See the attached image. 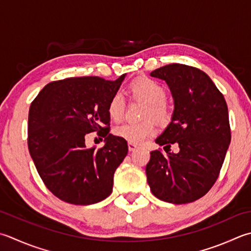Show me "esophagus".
<instances>
[{"label": "esophagus", "instance_id": "obj_1", "mask_svg": "<svg viewBox=\"0 0 251 251\" xmlns=\"http://www.w3.org/2000/svg\"><path fill=\"white\" fill-rule=\"evenodd\" d=\"M138 148V146L135 145V144H131V142H128V150L129 151H134Z\"/></svg>", "mask_w": 251, "mask_h": 251}]
</instances>
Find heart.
<instances>
[{"instance_id": "obj_1", "label": "heart", "mask_w": 251, "mask_h": 251, "mask_svg": "<svg viewBox=\"0 0 251 251\" xmlns=\"http://www.w3.org/2000/svg\"><path fill=\"white\" fill-rule=\"evenodd\" d=\"M129 92L138 99L147 102L144 111V119H152L158 123H166L171 117L170 106L166 103L165 88L149 77H140L130 83ZM125 112V101L121 93L116 92L111 97L107 104V114L114 122H120ZM154 123L146 120L140 123H124L117 126L114 134L117 137L135 145L142 144L147 138L154 134Z\"/></svg>"}]
</instances>
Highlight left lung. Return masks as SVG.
<instances>
[{
	"mask_svg": "<svg viewBox=\"0 0 251 251\" xmlns=\"http://www.w3.org/2000/svg\"><path fill=\"white\" fill-rule=\"evenodd\" d=\"M150 75L165 80L174 99L171 123L155 142L168 148L177 145L179 152L151 151L147 180L160 200L193 202L217 181L228 149L226 101L207 74L196 67L169 64Z\"/></svg>",
	"mask_w": 251,
	"mask_h": 251,
	"instance_id": "1",
	"label": "left lung"
}]
</instances>
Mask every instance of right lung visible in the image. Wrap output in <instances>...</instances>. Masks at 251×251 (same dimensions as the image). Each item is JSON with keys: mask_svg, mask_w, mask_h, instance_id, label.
Masks as SVG:
<instances>
[{"mask_svg": "<svg viewBox=\"0 0 251 251\" xmlns=\"http://www.w3.org/2000/svg\"><path fill=\"white\" fill-rule=\"evenodd\" d=\"M126 74L116 80L97 76L52 81L31 102L28 148L44 185L65 202L88 205L109 197L113 176L128 152L125 139L109 134L107 104ZM92 131L106 145L87 149Z\"/></svg>", "mask_w": 251, "mask_h": 251, "instance_id": "1", "label": "right lung"}]
</instances>
